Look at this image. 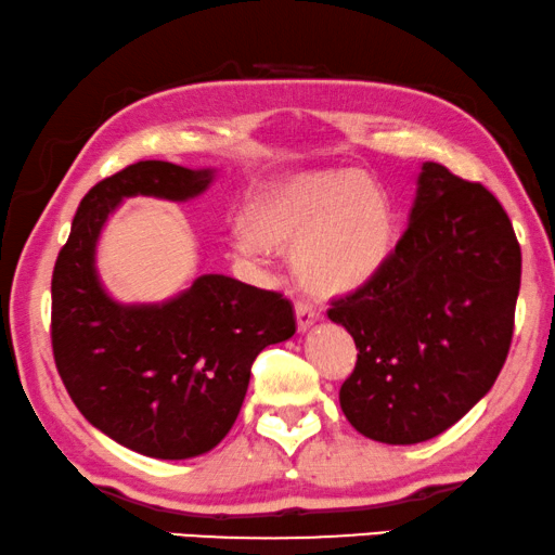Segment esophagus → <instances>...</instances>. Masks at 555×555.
Masks as SVG:
<instances>
[{
	"label": "esophagus",
	"mask_w": 555,
	"mask_h": 555,
	"mask_svg": "<svg viewBox=\"0 0 555 555\" xmlns=\"http://www.w3.org/2000/svg\"><path fill=\"white\" fill-rule=\"evenodd\" d=\"M319 317H321V313L313 309L311 304L296 301V324H299V331H306L309 326L317 324Z\"/></svg>",
	"instance_id": "34e87169"
}]
</instances>
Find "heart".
I'll use <instances>...</instances> for the list:
<instances>
[{
  "mask_svg": "<svg viewBox=\"0 0 555 555\" xmlns=\"http://www.w3.org/2000/svg\"><path fill=\"white\" fill-rule=\"evenodd\" d=\"M251 236L274 251H294V271L311 294L353 292L374 279L393 246V209L361 171H326L286 181L256 198ZM238 254L256 256L251 238Z\"/></svg>",
  "mask_w": 555,
  "mask_h": 555,
  "instance_id": "1",
  "label": "heart"
}]
</instances>
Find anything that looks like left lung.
<instances>
[{
    "label": "left lung",
    "mask_w": 555,
    "mask_h": 555,
    "mask_svg": "<svg viewBox=\"0 0 555 555\" xmlns=\"http://www.w3.org/2000/svg\"><path fill=\"white\" fill-rule=\"evenodd\" d=\"M518 288L520 246L499 198L426 162L382 271L328 309L359 349L338 391L351 426L403 446L466 416L506 363Z\"/></svg>",
    "instance_id": "8db88e82"
}]
</instances>
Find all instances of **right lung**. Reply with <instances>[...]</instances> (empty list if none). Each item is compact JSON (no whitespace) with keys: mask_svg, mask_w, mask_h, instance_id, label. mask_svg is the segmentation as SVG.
I'll return each instance as SVG.
<instances>
[{"mask_svg":"<svg viewBox=\"0 0 555 555\" xmlns=\"http://www.w3.org/2000/svg\"><path fill=\"white\" fill-rule=\"evenodd\" d=\"M211 171L137 162L81 198L52 274V353L66 393L89 424L152 459L211 451L234 426L254 359L294 336L279 292L206 274L164 306H119L99 286L94 246L124 196L184 202Z\"/></svg>","mask_w":555,"mask_h":555,"instance_id":"right-lung-1","label":"right lung"}]
</instances>
